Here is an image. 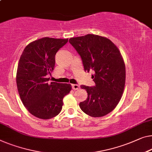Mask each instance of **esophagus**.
<instances>
[{
    "instance_id": "obj_1",
    "label": "esophagus",
    "mask_w": 152,
    "mask_h": 152,
    "mask_svg": "<svg viewBox=\"0 0 152 152\" xmlns=\"http://www.w3.org/2000/svg\"><path fill=\"white\" fill-rule=\"evenodd\" d=\"M72 87L74 90H78L80 89V86L77 85V84H73V85H72Z\"/></svg>"
}]
</instances>
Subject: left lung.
Segmentation results:
<instances>
[{
    "label": "left lung",
    "instance_id": "1",
    "mask_svg": "<svg viewBox=\"0 0 152 152\" xmlns=\"http://www.w3.org/2000/svg\"><path fill=\"white\" fill-rule=\"evenodd\" d=\"M69 42L80 56L85 71L95 72L96 85L80 86L88 97L80 108L91 117L105 116L118 104L125 87L126 67L120 51L110 39L93 34L70 38Z\"/></svg>",
    "mask_w": 152,
    "mask_h": 152
}]
</instances>
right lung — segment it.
Masks as SVG:
<instances>
[{"mask_svg": "<svg viewBox=\"0 0 152 152\" xmlns=\"http://www.w3.org/2000/svg\"><path fill=\"white\" fill-rule=\"evenodd\" d=\"M68 39L44 37L27 45L18 63L16 83L20 99L28 112L48 119L58 115L70 84L48 83L55 65V55Z\"/></svg>", "mask_w": 152, "mask_h": 152, "instance_id": "add662e5", "label": "right lung"}]
</instances>
